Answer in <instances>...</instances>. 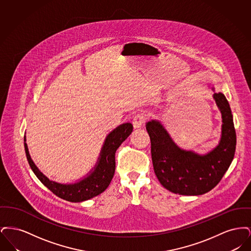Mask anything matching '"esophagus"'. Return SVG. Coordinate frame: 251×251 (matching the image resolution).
<instances>
[{
	"instance_id": "obj_1",
	"label": "esophagus",
	"mask_w": 251,
	"mask_h": 251,
	"mask_svg": "<svg viewBox=\"0 0 251 251\" xmlns=\"http://www.w3.org/2000/svg\"><path fill=\"white\" fill-rule=\"evenodd\" d=\"M147 120V116L145 114H137L133 117L132 119V125L134 129H138L141 128L144 123Z\"/></svg>"
}]
</instances>
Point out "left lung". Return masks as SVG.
Here are the masks:
<instances>
[{
    "mask_svg": "<svg viewBox=\"0 0 251 251\" xmlns=\"http://www.w3.org/2000/svg\"><path fill=\"white\" fill-rule=\"evenodd\" d=\"M213 91V98L221 113V136L216 147L205 154L179 148L159 120L146 123L156 177L172 193L200 196L211 191L233 160L236 133L231 110L224 94L215 93L214 87Z\"/></svg>",
    "mask_w": 251,
    "mask_h": 251,
    "instance_id": "1",
    "label": "left lung"
}]
</instances>
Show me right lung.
<instances>
[{
	"label": "right lung",
	"mask_w": 251,
	"mask_h": 251,
	"mask_svg": "<svg viewBox=\"0 0 251 251\" xmlns=\"http://www.w3.org/2000/svg\"><path fill=\"white\" fill-rule=\"evenodd\" d=\"M131 131L132 125L130 122L120 124L116 129L110 131L101 147L95 167L84 178L73 183H60L46 177L32 160L26 144V136L24 135L25 153L33 172L48 189L65 201L82 202L106 190L115 174L116 151L122 142L131 134Z\"/></svg>",
	"instance_id": "add662e5"
}]
</instances>
